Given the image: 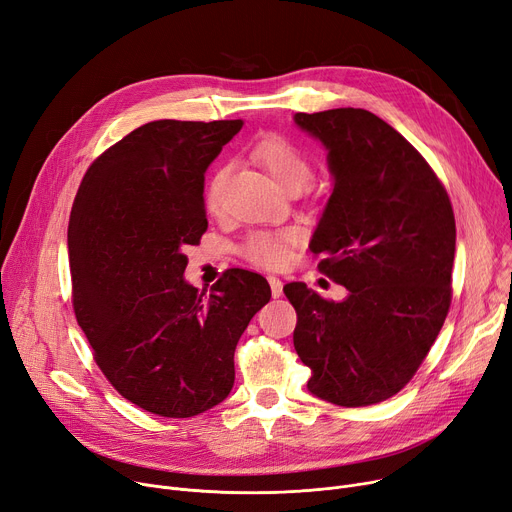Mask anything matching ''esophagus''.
<instances>
[{
	"mask_svg": "<svg viewBox=\"0 0 512 512\" xmlns=\"http://www.w3.org/2000/svg\"><path fill=\"white\" fill-rule=\"evenodd\" d=\"M268 285H270V293H273L275 299L283 295V283L277 277H268Z\"/></svg>",
	"mask_w": 512,
	"mask_h": 512,
	"instance_id": "obj_1",
	"label": "esophagus"
}]
</instances>
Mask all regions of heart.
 Masks as SVG:
<instances>
[{"label": "heart", "instance_id": "1", "mask_svg": "<svg viewBox=\"0 0 512 512\" xmlns=\"http://www.w3.org/2000/svg\"><path fill=\"white\" fill-rule=\"evenodd\" d=\"M256 161L273 175L275 182L283 188H302L306 179L310 177V161L302 148H297L283 136H264L254 146ZM227 167H219L213 177L208 179L206 186V208L219 210L223 200ZM293 242V233L289 231H254L250 233L244 244L239 246V252L244 254L250 262L264 266V268H277L287 262L289 258V244Z\"/></svg>", "mask_w": 512, "mask_h": 512}]
</instances>
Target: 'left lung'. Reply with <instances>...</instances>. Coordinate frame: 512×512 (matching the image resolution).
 Masks as SVG:
<instances>
[{
	"instance_id": "1",
	"label": "left lung",
	"mask_w": 512,
	"mask_h": 512,
	"mask_svg": "<svg viewBox=\"0 0 512 512\" xmlns=\"http://www.w3.org/2000/svg\"><path fill=\"white\" fill-rule=\"evenodd\" d=\"M293 122L328 153L333 192L310 250L347 289L328 302L306 283L283 287L297 312L293 345L314 397L374 405L411 380L448 314L453 206L426 159L378 115L343 107Z\"/></svg>"
}]
</instances>
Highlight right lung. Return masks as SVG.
<instances>
[{"label":"right lung","mask_w":512,"mask_h":512,"mask_svg":"<svg viewBox=\"0 0 512 512\" xmlns=\"http://www.w3.org/2000/svg\"><path fill=\"white\" fill-rule=\"evenodd\" d=\"M242 119L150 122L107 148L78 188L68 252L72 302L119 395L163 417L225 401L233 353L268 304L264 277L231 268L210 295L184 279L208 227L204 173Z\"/></svg>","instance_id":"right-lung-1"}]
</instances>
